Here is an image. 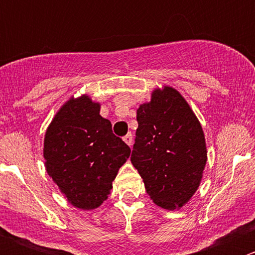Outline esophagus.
Returning <instances> with one entry per match:
<instances>
[{
  "mask_svg": "<svg viewBox=\"0 0 255 255\" xmlns=\"http://www.w3.org/2000/svg\"><path fill=\"white\" fill-rule=\"evenodd\" d=\"M123 140H125V142L127 143L128 145L132 146V144H133V137H132V133H128V134H126L125 137H123Z\"/></svg>",
  "mask_w": 255,
  "mask_h": 255,
  "instance_id": "esophagus-1",
  "label": "esophagus"
}]
</instances>
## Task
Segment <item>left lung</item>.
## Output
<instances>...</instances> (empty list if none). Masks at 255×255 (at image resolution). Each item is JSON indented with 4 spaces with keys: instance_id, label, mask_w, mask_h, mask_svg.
<instances>
[{
    "instance_id": "1",
    "label": "left lung",
    "mask_w": 255,
    "mask_h": 255,
    "mask_svg": "<svg viewBox=\"0 0 255 255\" xmlns=\"http://www.w3.org/2000/svg\"><path fill=\"white\" fill-rule=\"evenodd\" d=\"M133 166L154 204L166 210L184 206L201 181L207 161L199 120L173 87L156 89L137 110Z\"/></svg>"
}]
</instances>
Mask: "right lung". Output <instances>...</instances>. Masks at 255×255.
<instances>
[{
    "label": "right lung",
    "instance_id": "right-lung-1",
    "mask_svg": "<svg viewBox=\"0 0 255 255\" xmlns=\"http://www.w3.org/2000/svg\"><path fill=\"white\" fill-rule=\"evenodd\" d=\"M130 148L100 116V104L86 95L70 99L56 113L44 138L47 173L73 206L99 207Z\"/></svg>",
    "mask_w": 255,
    "mask_h": 255
}]
</instances>
